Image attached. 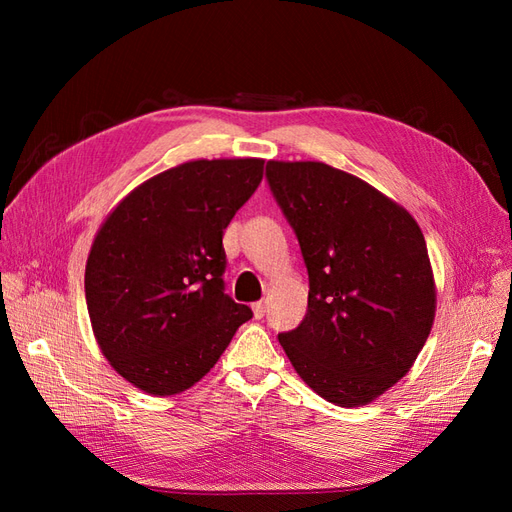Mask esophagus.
Segmentation results:
<instances>
[{
  "instance_id": "esophagus-1",
  "label": "esophagus",
  "mask_w": 512,
  "mask_h": 512,
  "mask_svg": "<svg viewBox=\"0 0 512 512\" xmlns=\"http://www.w3.org/2000/svg\"><path fill=\"white\" fill-rule=\"evenodd\" d=\"M252 309H254V318H258V320H260L262 316H265V312H267V307H265V303H262V301L254 303Z\"/></svg>"
}]
</instances>
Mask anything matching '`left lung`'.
<instances>
[{
    "mask_svg": "<svg viewBox=\"0 0 512 512\" xmlns=\"http://www.w3.org/2000/svg\"><path fill=\"white\" fill-rule=\"evenodd\" d=\"M267 181L309 275L307 314L277 339L320 397L369 404L408 374L431 331L423 232L391 198L329 164L271 160Z\"/></svg>",
    "mask_w": 512,
    "mask_h": 512,
    "instance_id": "left-lung-1",
    "label": "left lung"
}]
</instances>
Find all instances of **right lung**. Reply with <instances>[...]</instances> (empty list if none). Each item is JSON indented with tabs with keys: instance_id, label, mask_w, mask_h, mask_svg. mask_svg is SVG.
Here are the masks:
<instances>
[{
	"instance_id": "obj_1",
	"label": "right lung",
	"mask_w": 512,
	"mask_h": 512,
	"mask_svg": "<svg viewBox=\"0 0 512 512\" xmlns=\"http://www.w3.org/2000/svg\"><path fill=\"white\" fill-rule=\"evenodd\" d=\"M265 160H194L145 181L108 215L85 267L100 350L149 395L190 389L252 309L224 292V230Z\"/></svg>"
}]
</instances>
